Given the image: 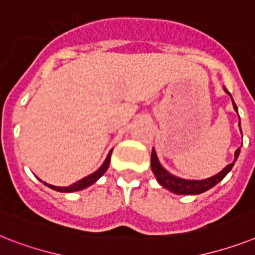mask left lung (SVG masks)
I'll use <instances>...</instances> for the list:
<instances>
[{
  "label": "left lung",
  "instance_id": "left-lung-1",
  "mask_svg": "<svg viewBox=\"0 0 255 255\" xmlns=\"http://www.w3.org/2000/svg\"><path fill=\"white\" fill-rule=\"evenodd\" d=\"M225 92L228 93L231 95V93L225 89ZM233 101V99H232ZM233 107L237 111V106H236V103L233 102ZM241 129V127H240ZM240 154V148L236 150L235 153V161L232 163H229L228 166H225L220 173H217L216 175L211 178H207V179H203V181H187V179H182V178L174 177V175H171L169 171H166L161 166L160 161L157 158L156 150L152 149V157H150V166H152V171L156 175L157 181L160 183L161 186H163L167 190H170V191L175 192V194H185V195H196V194H202V192L207 191V190H210V188L214 187L215 185H217L219 182L225 177V175L228 174L229 171L232 170V167L235 165L236 160H237V157Z\"/></svg>",
  "mask_w": 255,
  "mask_h": 255
}]
</instances>
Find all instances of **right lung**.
<instances>
[{
  "mask_svg": "<svg viewBox=\"0 0 255 255\" xmlns=\"http://www.w3.org/2000/svg\"><path fill=\"white\" fill-rule=\"evenodd\" d=\"M111 153H113V150H110V153L107 154V157H106V160H105V162L102 163V166L99 167L98 170L94 171L93 174L88 175V177L82 178V179H80V181L76 182V183H73V185L68 186V187H57V186L48 185V183H45V185L48 186V187L52 188V190H56V191H60V192H73V191H80V190H84V188L89 187V186H92L94 182L98 181L99 178L102 177V175L106 173L107 167H109V165H110V160H111Z\"/></svg>",
  "mask_w": 255,
  "mask_h": 255,
  "instance_id": "obj_1",
  "label": "right lung"
}]
</instances>
